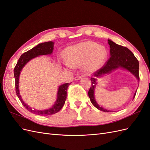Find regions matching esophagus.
Returning <instances> with one entry per match:
<instances>
[{
    "instance_id": "obj_1",
    "label": "esophagus",
    "mask_w": 150,
    "mask_h": 150,
    "mask_svg": "<svg viewBox=\"0 0 150 150\" xmlns=\"http://www.w3.org/2000/svg\"><path fill=\"white\" fill-rule=\"evenodd\" d=\"M81 78H82V77H81V76H76V77H75L74 79H75L76 81H78V80L81 79Z\"/></svg>"
}]
</instances>
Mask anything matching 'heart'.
Returning <instances> with one entry per match:
<instances>
[{"mask_svg":"<svg viewBox=\"0 0 150 150\" xmlns=\"http://www.w3.org/2000/svg\"><path fill=\"white\" fill-rule=\"evenodd\" d=\"M67 65L78 67L91 73L99 69L105 62L107 51L104 47L92 41L81 42L68 47L66 51Z\"/></svg>","mask_w":150,"mask_h":150,"instance_id":"b5f03b06","label":"heart"}]
</instances>
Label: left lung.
<instances>
[{"instance_id": "8db88e82", "label": "left lung", "mask_w": 150, "mask_h": 150, "mask_svg": "<svg viewBox=\"0 0 150 150\" xmlns=\"http://www.w3.org/2000/svg\"><path fill=\"white\" fill-rule=\"evenodd\" d=\"M108 44L110 47L111 57L101 69L93 74L94 77L91 79V86L88 91V96L93 106L99 110L104 112H111L112 111L107 110L99 106L95 100L94 88L96 87V84H97L96 78H99L104 74H110L111 71L121 67L131 72L139 81V62L134 56L133 53L127 47L117 44L110 39H108ZM136 93L137 92L134 93L133 99L135 97Z\"/></svg>"}]
</instances>
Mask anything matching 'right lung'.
Returning <instances> with one entry per match:
<instances>
[{
    "instance_id": "add662e5",
    "label": "right lung",
    "mask_w": 150,
    "mask_h": 150,
    "mask_svg": "<svg viewBox=\"0 0 150 150\" xmlns=\"http://www.w3.org/2000/svg\"><path fill=\"white\" fill-rule=\"evenodd\" d=\"M54 49V42L49 41L46 42H43L38 44V46L30 49L29 51L22 54L19 60L17 61V64L13 69V74L16 81V93L17 97L19 98V100L22 104L27 110L29 112L34 113V114L40 115V116H49L55 114V113L59 111L61 108L64 106L66 99L67 98V90L68 86L71 83H65L61 85L58 89L57 94V99L54 105L47 110H37L34 109H32L28 105H27L23 101L21 96L19 90V79L21 71L22 68L32 59L35 57H38L42 55H47V54H51Z\"/></svg>"
}]
</instances>
